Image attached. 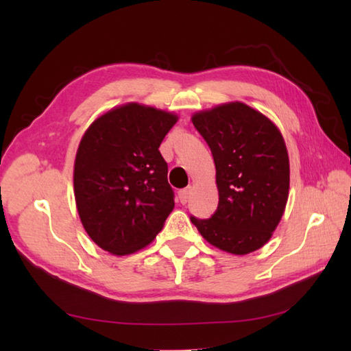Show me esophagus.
Listing matches in <instances>:
<instances>
[{
	"instance_id": "obj_1",
	"label": "esophagus",
	"mask_w": 351,
	"mask_h": 351,
	"mask_svg": "<svg viewBox=\"0 0 351 351\" xmlns=\"http://www.w3.org/2000/svg\"><path fill=\"white\" fill-rule=\"evenodd\" d=\"M178 199H180L181 204H187L190 199V189H184L178 191Z\"/></svg>"
}]
</instances>
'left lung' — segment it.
<instances>
[{
  "label": "left lung",
  "mask_w": 351,
  "mask_h": 351,
  "mask_svg": "<svg viewBox=\"0 0 351 351\" xmlns=\"http://www.w3.org/2000/svg\"><path fill=\"white\" fill-rule=\"evenodd\" d=\"M210 146L219 206L210 219L190 220L205 240L234 255H247L270 240L285 210L289 160L276 125L243 102L193 116Z\"/></svg>",
  "instance_id": "1"
}]
</instances>
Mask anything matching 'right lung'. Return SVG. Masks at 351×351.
Masks as SVG:
<instances>
[{
	"label": "right lung",
	"mask_w": 351,
	"mask_h": 351,
	"mask_svg": "<svg viewBox=\"0 0 351 351\" xmlns=\"http://www.w3.org/2000/svg\"><path fill=\"white\" fill-rule=\"evenodd\" d=\"M178 121L167 111L126 104L90 125L78 146L73 190L88 237L113 255L151 243L175 206L158 147Z\"/></svg>",
	"instance_id": "obj_1"
}]
</instances>
